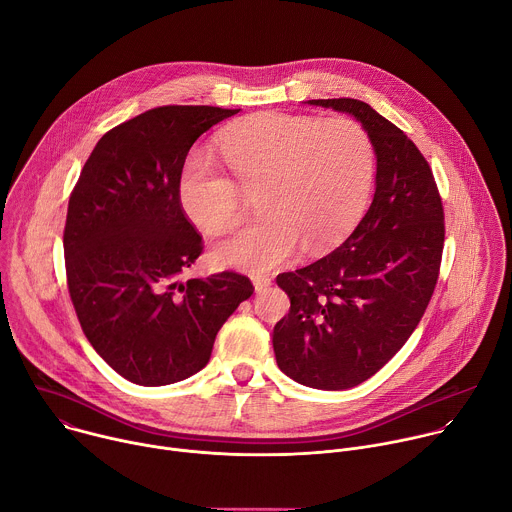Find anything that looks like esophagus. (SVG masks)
Segmentation results:
<instances>
[{
  "instance_id": "obj_1",
  "label": "esophagus",
  "mask_w": 512,
  "mask_h": 512,
  "mask_svg": "<svg viewBox=\"0 0 512 512\" xmlns=\"http://www.w3.org/2000/svg\"><path fill=\"white\" fill-rule=\"evenodd\" d=\"M253 285H255V291H265L269 285H271V277L269 275H253Z\"/></svg>"
}]
</instances>
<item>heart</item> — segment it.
<instances>
[{"label": "heart", "mask_w": 512, "mask_h": 512, "mask_svg": "<svg viewBox=\"0 0 512 512\" xmlns=\"http://www.w3.org/2000/svg\"><path fill=\"white\" fill-rule=\"evenodd\" d=\"M223 166H190L180 178L184 214L208 235L239 225L247 194L259 192V221L216 243L218 267L269 271L294 257L336 247L369 206L375 141L352 117L265 111L227 127L216 139ZM242 189L239 191L238 188Z\"/></svg>", "instance_id": "obj_1"}]
</instances>
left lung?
Returning a JSON list of instances; mask_svg holds the SVG:
<instances>
[{"instance_id":"1","label":"left lung","mask_w":512,"mask_h":512,"mask_svg":"<svg viewBox=\"0 0 512 512\" xmlns=\"http://www.w3.org/2000/svg\"><path fill=\"white\" fill-rule=\"evenodd\" d=\"M354 115L377 150V190L352 235L316 263L277 275L289 312L273 328L277 367L312 389H350L399 352L440 277L444 204L417 145L369 103L312 99Z\"/></svg>"}]
</instances>
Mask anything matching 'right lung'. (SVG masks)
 <instances>
[{"instance_id": "obj_1", "label": "right lung", "mask_w": 512, "mask_h": 512, "mask_svg": "<svg viewBox=\"0 0 512 512\" xmlns=\"http://www.w3.org/2000/svg\"><path fill=\"white\" fill-rule=\"evenodd\" d=\"M239 109L164 105L109 129L70 192V302L97 354L123 379L162 387L206 367L214 338L251 298L247 275L180 281L202 237L178 186L192 143Z\"/></svg>"}]
</instances>
